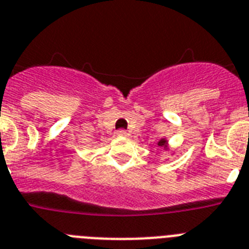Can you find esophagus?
Segmentation results:
<instances>
[{"instance_id": "34e87169", "label": "esophagus", "mask_w": 249, "mask_h": 249, "mask_svg": "<svg viewBox=\"0 0 249 249\" xmlns=\"http://www.w3.org/2000/svg\"><path fill=\"white\" fill-rule=\"evenodd\" d=\"M118 137H126L127 135V131L124 130V129H120V130H118Z\"/></svg>"}]
</instances>
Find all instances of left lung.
I'll return each instance as SVG.
<instances>
[{
    "label": "left lung",
    "mask_w": 249,
    "mask_h": 249,
    "mask_svg": "<svg viewBox=\"0 0 249 249\" xmlns=\"http://www.w3.org/2000/svg\"><path fill=\"white\" fill-rule=\"evenodd\" d=\"M165 144H166V140H164V139H161L160 142H158V145L159 146H165Z\"/></svg>",
    "instance_id": "left-lung-1"
}]
</instances>
